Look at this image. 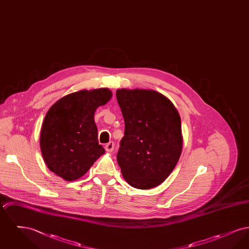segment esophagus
<instances>
[{"instance_id": "1", "label": "esophagus", "mask_w": 249, "mask_h": 249, "mask_svg": "<svg viewBox=\"0 0 249 249\" xmlns=\"http://www.w3.org/2000/svg\"><path fill=\"white\" fill-rule=\"evenodd\" d=\"M114 146H115L114 142H109L106 144V149L108 152H112L114 150Z\"/></svg>"}]
</instances>
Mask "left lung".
<instances>
[{"label": "left lung", "instance_id": "8db88e82", "mask_svg": "<svg viewBox=\"0 0 249 249\" xmlns=\"http://www.w3.org/2000/svg\"><path fill=\"white\" fill-rule=\"evenodd\" d=\"M125 121L117 160L128 184L148 190L173 172L182 151L181 119L172 102L155 90H117Z\"/></svg>", "mask_w": 249, "mask_h": 249}]
</instances>
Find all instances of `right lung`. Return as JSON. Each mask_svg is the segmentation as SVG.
<instances>
[{
    "instance_id": "right-lung-1",
    "label": "right lung",
    "mask_w": 249,
    "mask_h": 249,
    "mask_svg": "<svg viewBox=\"0 0 249 249\" xmlns=\"http://www.w3.org/2000/svg\"><path fill=\"white\" fill-rule=\"evenodd\" d=\"M108 89L80 90L59 99L48 110L41 134V152L48 169L73 181L83 177L106 152L99 144L96 109L111 99Z\"/></svg>"
}]
</instances>
